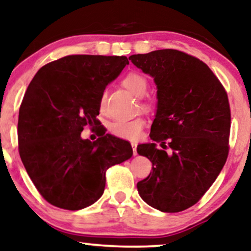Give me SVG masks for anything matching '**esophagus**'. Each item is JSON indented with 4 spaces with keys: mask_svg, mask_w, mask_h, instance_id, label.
<instances>
[{
    "mask_svg": "<svg viewBox=\"0 0 251 251\" xmlns=\"http://www.w3.org/2000/svg\"><path fill=\"white\" fill-rule=\"evenodd\" d=\"M131 146H132V151H133V154H137V143L136 142H131Z\"/></svg>",
    "mask_w": 251,
    "mask_h": 251,
    "instance_id": "1",
    "label": "esophagus"
}]
</instances>
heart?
<instances>
[{"instance_id":"b5f03b06","label":"heart","mask_w":251,"mask_h":251,"mask_svg":"<svg viewBox=\"0 0 251 251\" xmlns=\"http://www.w3.org/2000/svg\"><path fill=\"white\" fill-rule=\"evenodd\" d=\"M123 86L136 97H143L148 90V79L139 73L126 74L122 80ZM146 125L145 119L137 118L130 121H114L109 129L113 135L123 139L136 141L141 137L143 128Z\"/></svg>"}]
</instances>
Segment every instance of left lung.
Returning a JSON list of instances; mask_svg holds the SVG:
<instances>
[{
  "label": "left lung",
  "instance_id": "left-lung-1",
  "mask_svg": "<svg viewBox=\"0 0 251 251\" xmlns=\"http://www.w3.org/2000/svg\"><path fill=\"white\" fill-rule=\"evenodd\" d=\"M129 60L153 78L158 99L150 133L153 143L137 148L138 154L152 162L151 173L137 183L138 194L154 209L180 212L201 200L226 162L227 93L204 62L183 51L153 50Z\"/></svg>",
  "mask_w": 251,
  "mask_h": 251
}]
</instances>
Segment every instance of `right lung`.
I'll use <instances>...</instances> for the list:
<instances>
[{
  "instance_id": "right-lung-1",
  "label": "right lung",
  "mask_w": 251,
  "mask_h": 251,
  "mask_svg": "<svg viewBox=\"0 0 251 251\" xmlns=\"http://www.w3.org/2000/svg\"><path fill=\"white\" fill-rule=\"evenodd\" d=\"M126 56L69 55L35 74L19 108V155L42 197L76 211L102 196L106 171L132 155L128 142L107 135L83 139L84 126L99 123L106 86L121 74Z\"/></svg>"
}]
</instances>
